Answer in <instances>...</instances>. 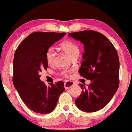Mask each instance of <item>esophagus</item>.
<instances>
[{
    "label": "esophagus",
    "instance_id": "esophagus-1",
    "mask_svg": "<svg viewBox=\"0 0 132 132\" xmlns=\"http://www.w3.org/2000/svg\"><path fill=\"white\" fill-rule=\"evenodd\" d=\"M74 85V83L72 81H67L64 83V88L66 89H69Z\"/></svg>",
    "mask_w": 132,
    "mask_h": 132
}]
</instances>
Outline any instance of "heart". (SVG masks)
I'll use <instances>...</instances> for the list:
<instances>
[{"instance_id":"heart-1","label":"heart","mask_w":132,"mask_h":132,"mask_svg":"<svg viewBox=\"0 0 132 132\" xmlns=\"http://www.w3.org/2000/svg\"><path fill=\"white\" fill-rule=\"evenodd\" d=\"M60 47L66 54L69 55L72 58L76 56H78V54H79L80 50L78 46L76 44H75L74 43L71 42V41H65V42H63L61 44ZM55 55V54L54 48H49L46 52V60L48 64H52L54 63ZM71 72V71L64 70V71L61 72V74L63 76L66 77H69Z\"/></svg>"}]
</instances>
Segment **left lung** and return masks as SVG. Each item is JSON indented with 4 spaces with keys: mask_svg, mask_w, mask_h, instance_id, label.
<instances>
[{
    "mask_svg": "<svg viewBox=\"0 0 132 132\" xmlns=\"http://www.w3.org/2000/svg\"><path fill=\"white\" fill-rule=\"evenodd\" d=\"M68 35L80 41L85 52L78 72L91 80L80 84L81 94L75 101L81 111L94 112L105 107L119 87V60L117 51L105 36L98 31L84 30Z\"/></svg>",
    "mask_w": 132,
    "mask_h": 132,
    "instance_id": "8db88e82",
    "label": "left lung"
}]
</instances>
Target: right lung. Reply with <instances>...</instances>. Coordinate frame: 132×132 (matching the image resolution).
<instances>
[{
  "instance_id": "1",
  "label": "right lung",
  "mask_w": 132,
  "mask_h": 132,
  "mask_svg": "<svg viewBox=\"0 0 132 132\" xmlns=\"http://www.w3.org/2000/svg\"><path fill=\"white\" fill-rule=\"evenodd\" d=\"M66 33L36 31L22 41L15 52L13 83L21 99L35 113L47 114L55 108L59 96L65 90L64 83L47 86L40 80L42 70L48 68L46 52Z\"/></svg>"
}]
</instances>
